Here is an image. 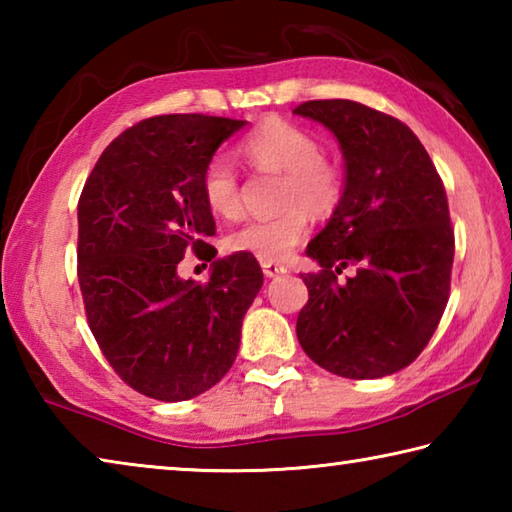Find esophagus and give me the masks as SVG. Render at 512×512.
Wrapping results in <instances>:
<instances>
[{
  "label": "esophagus",
  "instance_id": "obj_1",
  "mask_svg": "<svg viewBox=\"0 0 512 512\" xmlns=\"http://www.w3.org/2000/svg\"><path fill=\"white\" fill-rule=\"evenodd\" d=\"M262 271H264L266 277H277V275L287 273V268H284L282 264H277V262H262Z\"/></svg>",
  "mask_w": 512,
  "mask_h": 512
}]
</instances>
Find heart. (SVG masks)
<instances>
[{"instance_id": "obj_1", "label": "heart", "mask_w": 512, "mask_h": 512, "mask_svg": "<svg viewBox=\"0 0 512 512\" xmlns=\"http://www.w3.org/2000/svg\"><path fill=\"white\" fill-rule=\"evenodd\" d=\"M239 151L255 169L282 173L280 203L289 207L275 216L244 221L225 237V246L232 253L253 255L262 262H280L307 235L305 210L323 216L339 205L343 171L334 160L320 155L316 135L282 119L264 121L241 142ZM201 187L205 205L216 216L235 219L241 212L239 176L228 158L216 155L207 162Z\"/></svg>"}]
</instances>
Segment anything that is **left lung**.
<instances>
[{"mask_svg":"<svg viewBox=\"0 0 512 512\" xmlns=\"http://www.w3.org/2000/svg\"><path fill=\"white\" fill-rule=\"evenodd\" d=\"M293 112L334 133L345 162L341 201L307 246L320 271L302 275L298 341L334 375H393L418 359L447 307L454 230L443 180L400 119L348 99ZM350 263L358 275L339 283Z\"/></svg>","mask_w":512,"mask_h":512,"instance_id":"1","label":"left lung"}]
</instances>
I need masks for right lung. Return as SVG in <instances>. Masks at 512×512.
<instances>
[{"label": "right lung", "instance_id": "add662e5", "mask_svg": "<svg viewBox=\"0 0 512 512\" xmlns=\"http://www.w3.org/2000/svg\"><path fill=\"white\" fill-rule=\"evenodd\" d=\"M246 121L210 115L144 119L108 144L79 201V284L103 357L137 393L183 402L237 359L241 323L262 289L257 259H216L203 171ZM189 249L214 258L205 285L183 281Z\"/></svg>", "mask_w": 512, "mask_h": 512}]
</instances>
